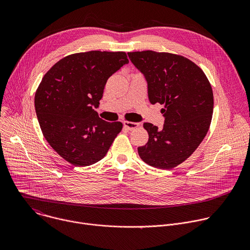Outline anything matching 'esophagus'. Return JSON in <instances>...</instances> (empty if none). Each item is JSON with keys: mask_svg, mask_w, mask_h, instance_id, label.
Returning <instances> with one entry per match:
<instances>
[{"mask_svg": "<svg viewBox=\"0 0 250 250\" xmlns=\"http://www.w3.org/2000/svg\"><path fill=\"white\" fill-rule=\"evenodd\" d=\"M124 125H125V127H126L127 129L132 130V129H134V128L138 127V126H139V124H137V123H133V122L125 121V122H124Z\"/></svg>", "mask_w": 250, "mask_h": 250, "instance_id": "esophagus-1", "label": "esophagus"}]
</instances>
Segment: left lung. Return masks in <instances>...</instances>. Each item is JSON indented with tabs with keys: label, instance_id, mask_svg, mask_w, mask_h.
<instances>
[{
	"label": "left lung",
	"instance_id": "obj_1",
	"mask_svg": "<svg viewBox=\"0 0 250 250\" xmlns=\"http://www.w3.org/2000/svg\"><path fill=\"white\" fill-rule=\"evenodd\" d=\"M127 54L147 81L149 102L164 104L163 128L144 124L149 138L138 154L152 167L172 169L193 154L208 130L211 86L204 71L182 55L152 50Z\"/></svg>",
	"mask_w": 250,
	"mask_h": 250
}]
</instances>
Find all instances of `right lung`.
Instances as JSON below:
<instances>
[{"mask_svg": "<svg viewBox=\"0 0 250 250\" xmlns=\"http://www.w3.org/2000/svg\"><path fill=\"white\" fill-rule=\"evenodd\" d=\"M127 63L124 51L74 53L42 78L35 92V113L50 146L69 163L81 167L100 161L121 132V122L102 120L94 108L106 80Z\"/></svg>", "mask_w": 250, "mask_h": 250, "instance_id": "add662e5", "label": "right lung"}]
</instances>
